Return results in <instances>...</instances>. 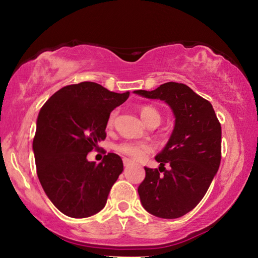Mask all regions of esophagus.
<instances>
[{
  "mask_svg": "<svg viewBox=\"0 0 258 258\" xmlns=\"http://www.w3.org/2000/svg\"><path fill=\"white\" fill-rule=\"evenodd\" d=\"M123 163H124V166H125V167H128V166H131V165H133V164H134L132 160H130V159H127V158H124V159H123Z\"/></svg>",
  "mask_w": 258,
  "mask_h": 258,
  "instance_id": "34e87169",
  "label": "esophagus"
}]
</instances>
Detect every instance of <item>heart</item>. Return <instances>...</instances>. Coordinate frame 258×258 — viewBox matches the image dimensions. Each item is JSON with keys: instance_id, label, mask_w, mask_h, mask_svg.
Returning <instances> with one entry per match:
<instances>
[{"instance_id": "1", "label": "heart", "mask_w": 258, "mask_h": 258, "mask_svg": "<svg viewBox=\"0 0 258 258\" xmlns=\"http://www.w3.org/2000/svg\"><path fill=\"white\" fill-rule=\"evenodd\" d=\"M116 111H112L108 118V125L111 126L116 118ZM140 116L145 124L148 125L152 121L160 123V113L157 109L151 106H143L140 108ZM117 150L121 154L130 157L132 159H141L143 156L152 150V147L147 142H139V141H125L119 143L117 146Z\"/></svg>"}]
</instances>
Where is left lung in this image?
<instances>
[{
	"label": "left lung",
	"instance_id": "1",
	"mask_svg": "<svg viewBox=\"0 0 258 258\" xmlns=\"http://www.w3.org/2000/svg\"><path fill=\"white\" fill-rule=\"evenodd\" d=\"M135 94L167 103L175 117L173 132L155 159L169 171L145 167L138 187L148 213L160 218H178L192 211L206 195L221 163V125L211 102L189 86L168 82L154 91ZM164 168V167H163Z\"/></svg>",
	"mask_w": 258,
	"mask_h": 258
}]
</instances>
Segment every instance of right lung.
<instances>
[{
	"label": "right lung",
	"instance_id": "1",
	"mask_svg": "<svg viewBox=\"0 0 258 258\" xmlns=\"http://www.w3.org/2000/svg\"><path fill=\"white\" fill-rule=\"evenodd\" d=\"M128 95L82 82L60 89L40 110L33 141L37 176L47 198L64 215L84 218L106 206L123 160L110 152L97 165L86 156L106 139L110 112Z\"/></svg>",
	"mask_w": 258,
	"mask_h": 258
}]
</instances>
